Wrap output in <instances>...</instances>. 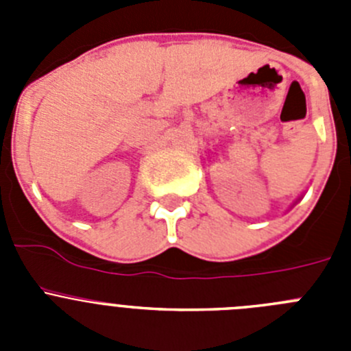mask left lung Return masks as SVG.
Instances as JSON below:
<instances>
[{
  "label": "left lung",
  "mask_w": 351,
  "mask_h": 351,
  "mask_svg": "<svg viewBox=\"0 0 351 351\" xmlns=\"http://www.w3.org/2000/svg\"><path fill=\"white\" fill-rule=\"evenodd\" d=\"M297 200H300V198H297Z\"/></svg>",
  "instance_id": "1"
}]
</instances>
